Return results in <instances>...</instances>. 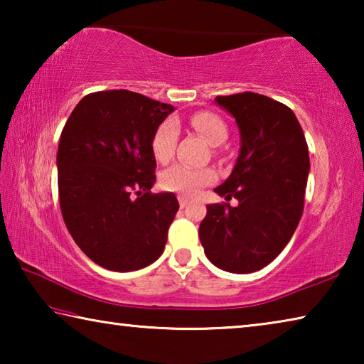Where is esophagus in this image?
Here are the masks:
<instances>
[{
  "label": "esophagus",
  "instance_id": "1",
  "mask_svg": "<svg viewBox=\"0 0 364 364\" xmlns=\"http://www.w3.org/2000/svg\"><path fill=\"white\" fill-rule=\"evenodd\" d=\"M178 202H180V207L184 208V207H188L189 199H188V197H184V196H180V197H178Z\"/></svg>",
  "mask_w": 364,
  "mask_h": 364
}]
</instances>
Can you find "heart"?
<instances>
[{
    "label": "heart",
    "mask_w": 364,
    "mask_h": 364,
    "mask_svg": "<svg viewBox=\"0 0 364 364\" xmlns=\"http://www.w3.org/2000/svg\"><path fill=\"white\" fill-rule=\"evenodd\" d=\"M191 127L199 132L212 146L225 143L228 138V127L221 117L199 110L189 117ZM178 139V125L175 120H165L152 136V154L159 162H168L175 152ZM215 181V171L212 168H196L184 164H175L160 175V186L165 191L183 196H194L202 188Z\"/></svg>",
    "instance_id": "1"
}]
</instances>
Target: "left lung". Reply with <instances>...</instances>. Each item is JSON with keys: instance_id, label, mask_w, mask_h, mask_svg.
Listing matches in <instances>:
<instances>
[{"instance_id": "left-lung-1", "label": "left lung", "mask_w": 364, "mask_h": 364, "mask_svg": "<svg viewBox=\"0 0 364 364\" xmlns=\"http://www.w3.org/2000/svg\"><path fill=\"white\" fill-rule=\"evenodd\" d=\"M241 132V152L215 193L226 202L207 205L199 226L205 255L230 273H254L278 257L304 213L310 157L304 130L286 104L252 93L217 96Z\"/></svg>"}]
</instances>
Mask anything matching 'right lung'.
<instances>
[{
  "label": "right lung",
  "instance_id": "obj_1",
  "mask_svg": "<svg viewBox=\"0 0 364 364\" xmlns=\"http://www.w3.org/2000/svg\"><path fill=\"white\" fill-rule=\"evenodd\" d=\"M171 110L133 91H96L60 133V212L73 241L102 268L141 269L165 249L180 204L173 193H151L152 136Z\"/></svg>",
  "mask_w": 364,
  "mask_h": 364
}]
</instances>
